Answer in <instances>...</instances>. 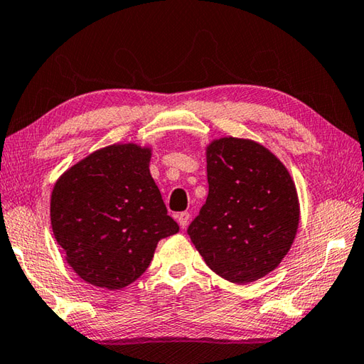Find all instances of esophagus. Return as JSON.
<instances>
[{
  "label": "esophagus",
  "mask_w": 364,
  "mask_h": 364,
  "mask_svg": "<svg viewBox=\"0 0 364 364\" xmlns=\"http://www.w3.org/2000/svg\"><path fill=\"white\" fill-rule=\"evenodd\" d=\"M177 222H179L182 230L187 228V225L190 222V214H188V212H181V214L177 215Z\"/></svg>",
  "instance_id": "obj_1"
}]
</instances>
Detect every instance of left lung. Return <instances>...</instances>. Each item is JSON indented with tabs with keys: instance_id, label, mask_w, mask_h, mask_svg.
Listing matches in <instances>:
<instances>
[{
	"instance_id": "obj_1",
	"label": "left lung",
	"mask_w": 364,
	"mask_h": 364,
	"mask_svg": "<svg viewBox=\"0 0 364 364\" xmlns=\"http://www.w3.org/2000/svg\"><path fill=\"white\" fill-rule=\"evenodd\" d=\"M209 195L188 236L205 264L232 284H253L276 269L299 226V198L285 164L252 139L205 146Z\"/></svg>"
}]
</instances>
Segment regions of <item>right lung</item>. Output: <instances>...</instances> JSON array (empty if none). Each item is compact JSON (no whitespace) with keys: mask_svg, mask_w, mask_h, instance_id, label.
I'll list each match as a JSON object with an SVG mask.
<instances>
[{"mask_svg":"<svg viewBox=\"0 0 364 364\" xmlns=\"http://www.w3.org/2000/svg\"><path fill=\"white\" fill-rule=\"evenodd\" d=\"M152 147L117 142L74 163L53 185L50 225L87 284L120 290L139 279L160 239L179 231L150 176Z\"/></svg>","mask_w":364,"mask_h":364,"instance_id":"right-lung-1","label":"right lung"}]
</instances>
